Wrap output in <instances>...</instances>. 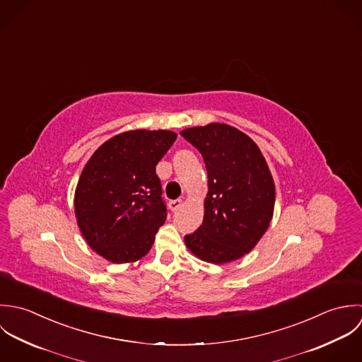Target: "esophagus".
<instances>
[{
  "label": "esophagus",
  "instance_id": "34e87169",
  "mask_svg": "<svg viewBox=\"0 0 362 362\" xmlns=\"http://www.w3.org/2000/svg\"><path fill=\"white\" fill-rule=\"evenodd\" d=\"M182 206H183V202H182V200H172V202L169 203V209H170L172 211H177Z\"/></svg>",
  "mask_w": 362,
  "mask_h": 362
}]
</instances>
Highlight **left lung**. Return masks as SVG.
I'll return each mask as SVG.
<instances>
[{
  "mask_svg": "<svg viewBox=\"0 0 362 362\" xmlns=\"http://www.w3.org/2000/svg\"><path fill=\"white\" fill-rule=\"evenodd\" d=\"M180 134L200 151L209 176L203 223L185 243L209 263L238 260L257 245L273 218L276 187L267 162L249 136L223 123Z\"/></svg>",
  "mask_w": 362,
  "mask_h": 362,
  "instance_id": "8db88e82",
  "label": "left lung"
}]
</instances>
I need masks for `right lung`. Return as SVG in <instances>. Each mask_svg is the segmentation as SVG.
Returning <instances> with one entry per match:
<instances>
[{"label": "right lung", "instance_id": "1", "mask_svg": "<svg viewBox=\"0 0 362 362\" xmlns=\"http://www.w3.org/2000/svg\"><path fill=\"white\" fill-rule=\"evenodd\" d=\"M169 130H132L100 145L79 176L74 207L86 243L112 263L149 252L166 219L156 163L175 143Z\"/></svg>", "mask_w": 362, "mask_h": 362}]
</instances>
